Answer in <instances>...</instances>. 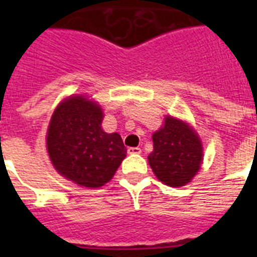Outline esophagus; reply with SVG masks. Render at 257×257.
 <instances>
[{
  "label": "esophagus",
  "instance_id": "esophagus-1",
  "mask_svg": "<svg viewBox=\"0 0 257 257\" xmlns=\"http://www.w3.org/2000/svg\"><path fill=\"white\" fill-rule=\"evenodd\" d=\"M127 153L128 154H140L142 153V149L140 148H128L127 149Z\"/></svg>",
  "mask_w": 257,
  "mask_h": 257
}]
</instances>
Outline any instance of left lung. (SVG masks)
I'll return each instance as SVG.
<instances>
[{
    "label": "left lung",
    "instance_id": "8db88e82",
    "mask_svg": "<svg viewBox=\"0 0 257 257\" xmlns=\"http://www.w3.org/2000/svg\"><path fill=\"white\" fill-rule=\"evenodd\" d=\"M148 161L162 183L169 187H183L201 167V140L187 123L167 117L165 126L153 134V152Z\"/></svg>",
    "mask_w": 257,
    "mask_h": 257
}]
</instances>
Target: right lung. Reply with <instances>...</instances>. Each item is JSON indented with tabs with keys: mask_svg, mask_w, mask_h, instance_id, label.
I'll use <instances>...</instances> for the list:
<instances>
[{
	"mask_svg": "<svg viewBox=\"0 0 257 257\" xmlns=\"http://www.w3.org/2000/svg\"><path fill=\"white\" fill-rule=\"evenodd\" d=\"M101 121L100 106L83 96L63 101L50 121V160L64 178L82 187L108 183L126 157L121 136L104 133Z\"/></svg>",
	"mask_w": 257,
	"mask_h": 257,
	"instance_id": "1",
	"label": "right lung"
}]
</instances>
